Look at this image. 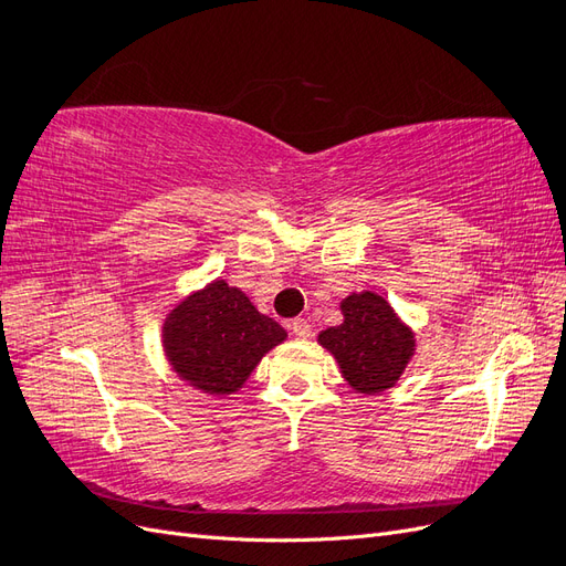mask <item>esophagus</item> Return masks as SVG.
Returning <instances> with one entry per match:
<instances>
[{
  "instance_id": "obj_1",
  "label": "esophagus",
  "mask_w": 566,
  "mask_h": 566,
  "mask_svg": "<svg viewBox=\"0 0 566 566\" xmlns=\"http://www.w3.org/2000/svg\"><path fill=\"white\" fill-rule=\"evenodd\" d=\"M290 328H293L295 337H300V339L312 337V325H310V321H306V318H295L293 325H290Z\"/></svg>"
}]
</instances>
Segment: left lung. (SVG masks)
Listing matches in <instances>:
<instances>
[{
  "mask_svg": "<svg viewBox=\"0 0 566 566\" xmlns=\"http://www.w3.org/2000/svg\"><path fill=\"white\" fill-rule=\"evenodd\" d=\"M339 306L345 321L323 331L318 342L337 358L349 387L378 394L397 385L416 349L408 325L370 290L352 293Z\"/></svg>",
  "mask_w": 566,
  "mask_h": 566,
  "instance_id": "left-lung-1",
  "label": "left lung"
}]
</instances>
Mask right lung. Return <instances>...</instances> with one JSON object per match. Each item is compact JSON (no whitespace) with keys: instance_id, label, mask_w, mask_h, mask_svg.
I'll return each mask as SVG.
<instances>
[{"instance_id":"right-lung-1","label":"right lung","mask_w":566,"mask_h":566,"mask_svg":"<svg viewBox=\"0 0 566 566\" xmlns=\"http://www.w3.org/2000/svg\"><path fill=\"white\" fill-rule=\"evenodd\" d=\"M285 337L276 321L224 281L188 295L163 328L165 354L179 378L219 397L241 389L262 356Z\"/></svg>"}]
</instances>
